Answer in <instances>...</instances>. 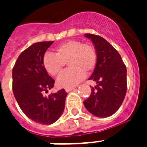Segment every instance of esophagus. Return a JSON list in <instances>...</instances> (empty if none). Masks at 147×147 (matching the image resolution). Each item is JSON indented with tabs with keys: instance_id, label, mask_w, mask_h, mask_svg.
Instances as JSON below:
<instances>
[{
	"instance_id": "34e87169",
	"label": "esophagus",
	"mask_w": 147,
	"mask_h": 147,
	"mask_svg": "<svg viewBox=\"0 0 147 147\" xmlns=\"http://www.w3.org/2000/svg\"><path fill=\"white\" fill-rule=\"evenodd\" d=\"M74 88H65V91H66L67 92H70V91H71V90H73Z\"/></svg>"
}]
</instances>
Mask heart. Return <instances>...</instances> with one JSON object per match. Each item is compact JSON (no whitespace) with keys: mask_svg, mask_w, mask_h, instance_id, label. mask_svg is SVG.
<instances>
[{"mask_svg":"<svg viewBox=\"0 0 147 147\" xmlns=\"http://www.w3.org/2000/svg\"><path fill=\"white\" fill-rule=\"evenodd\" d=\"M65 62L70 68L62 72L57 79V84L62 88L75 86L85 78V71L91 72L98 62L97 51L92 44L77 40H68L55 48V55L45 53L42 65L53 76L61 72Z\"/></svg>","mask_w":147,"mask_h":147,"instance_id":"b5f03b06","label":"heart"}]
</instances>
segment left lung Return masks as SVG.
<instances>
[{
    "label": "left lung",
    "instance_id": "left-lung-1",
    "mask_svg": "<svg viewBox=\"0 0 147 147\" xmlns=\"http://www.w3.org/2000/svg\"><path fill=\"white\" fill-rule=\"evenodd\" d=\"M94 43L98 62L89 80L97 83L92 87L89 98L84 100L86 109L94 116H111L121 107L127 93V68L121 55L100 36L85 33Z\"/></svg>",
    "mask_w": 147,
    "mask_h": 147
}]
</instances>
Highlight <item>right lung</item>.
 <instances>
[{
  "label": "right lung",
  "instance_id": "obj_1",
  "mask_svg": "<svg viewBox=\"0 0 147 147\" xmlns=\"http://www.w3.org/2000/svg\"><path fill=\"white\" fill-rule=\"evenodd\" d=\"M53 41L36 42L23 51L13 68V92L20 109L32 121L49 125L63 113L67 93L59 90L49 97L55 81L42 65V57Z\"/></svg>",
  "mask_w": 147,
  "mask_h": 147
}]
</instances>
